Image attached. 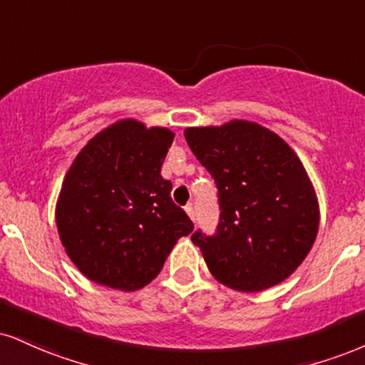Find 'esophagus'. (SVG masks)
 <instances>
[{"label": "esophagus", "mask_w": 365, "mask_h": 365, "mask_svg": "<svg viewBox=\"0 0 365 365\" xmlns=\"http://www.w3.org/2000/svg\"><path fill=\"white\" fill-rule=\"evenodd\" d=\"M185 210H187L188 216H190L192 221H195V209H194V204H187V205H185Z\"/></svg>", "instance_id": "34e87169"}]
</instances>
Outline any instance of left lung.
Wrapping results in <instances>:
<instances>
[{
	"label": "left lung",
	"instance_id": "left-lung-1",
	"mask_svg": "<svg viewBox=\"0 0 365 365\" xmlns=\"http://www.w3.org/2000/svg\"><path fill=\"white\" fill-rule=\"evenodd\" d=\"M183 134L217 187L216 231L192 235L210 274L241 292L282 282L309 253L319 225L299 158L277 134L247 120Z\"/></svg>",
	"mask_w": 365,
	"mask_h": 365
}]
</instances>
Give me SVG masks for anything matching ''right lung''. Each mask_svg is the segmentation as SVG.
<instances>
[{
	"label": "right lung",
	"mask_w": 365,
	"mask_h": 365,
	"mask_svg": "<svg viewBox=\"0 0 365 365\" xmlns=\"http://www.w3.org/2000/svg\"><path fill=\"white\" fill-rule=\"evenodd\" d=\"M168 129L120 120L96 134L66 175L56 222L66 253L88 279L138 291L163 269L194 222L171 200L161 166Z\"/></svg>",
	"instance_id": "obj_1"
}]
</instances>
